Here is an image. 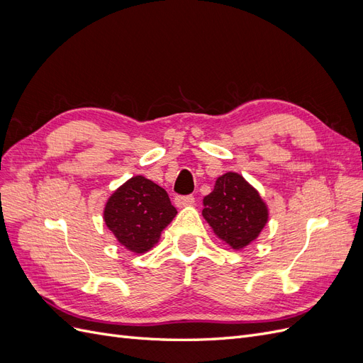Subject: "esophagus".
<instances>
[{
    "label": "esophagus",
    "instance_id": "1",
    "mask_svg": "<svg viewBox=\"0 0 363 363\" xmlns=\"http://www.w3.org/2000/svg\"><path fill=\"white\" fill-rule=\"evenodd\" d=\"M174 201H175V206H177V207H186V206L194 204L195 199L192 195H177V196H175Z\"/></svg>",
    "mask_w": 363,
    "mask_h": 363
}]
</instances>
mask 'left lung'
<instances>
[{
    "mask_svg": "<svg viewBox=\"0 0 363 363\" xmlns=\"http://www.w3.org/2000/svg\"><path fill=\"white\" fill-rule=\"evenodd\" d=\"M203 216L219 239L239 250L255 240L268 221V208L259 192L236 172L218 177L204 196Z\"/></svg>",
    "mask_w": 363,
    "mask_h": 363,
    "instance_id": "8db88e82",
    "label": "left lung"
}]
</instances>
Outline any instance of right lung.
<instances>
[{
  "instance_id": "add662e5",
  "label": "right lung",
  "mask_w": 363,
  "mask_h": 363,
  "mask_svg": "<svg viewBox=\"0 0 363 363\" xmlns=\"http://www.w3.org/2000/svg\"><path fill=\"white\" fill-rule=\"evenodd\" d=\"M177 215L159 184L136 175L116 189L104 208V221L121 245L144 252L155 245L162 230Z\"/></svg>"
}]
</instances>
